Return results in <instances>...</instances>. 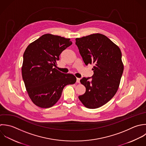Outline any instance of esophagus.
<instances>
[{
    "label": "esophagus",
    "mask_w": 146,
    "mask_h": 146,
    "mask_svg": "<svg viewBox=\"0 0 146 146\" xmlns=\"http://www.w3.org/2000/svg\"><path fill=\"white\" fill-rule=\"evenodd\" d=\"M80 80H81V78H77V83H80Z\"/></svg>",
    "instance_id": "esophagus-1"
}]
</instances>
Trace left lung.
Wrapping results in <instances>:
<instances>
[{"label": "left lung", "mask_w": 146, "mask_h": 146, "mask_svg": "<svg viewBox=\"0 0 146 146\" xmlns=\"http://www.w3.org/2000/svg\"><path fill=\"white\" fill-rule=\"evenodd\" d=\"M76 44L85 65H94L92 81L85 77L80 80L86 92L78 98L88 109L98 108L108 103L119 88L124 69L121 49L101 33L76 38Z\"/></svg>", "instance_id": "1"}]
</instances>
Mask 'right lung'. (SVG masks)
I'll return each instance as SVG.
<instances>
[{"label":"right lung","instance_id":"obj_1","mask_svg":"<svg viewBox=\"0 0 146 146\" xmlns=\"http://www.w3.org/2000/svg\"><path fill=\"white\" fill-rule=\"evenodd\" d=\"M72 44L70 38L46 33L27 47L22 77L27 93L36 106H53L60 98L64 88L76 82L73 74H64L56 69L60 54Z\"/></svg>","mask_w":146,"mask_h":146}]
</instances>
